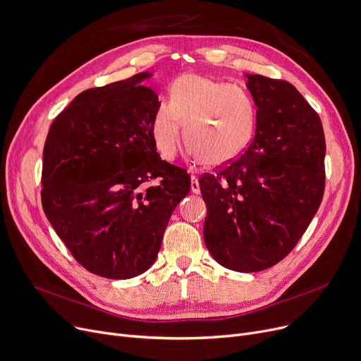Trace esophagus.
Segmentation results:
<instances>
[{"instance_id":"obj_1","label":"esophagus","mask_w":361,"mask_h":361,"mask_svg":"<svg viewBox=\"0 0 361 361\" xmlns=\"http://www.w3.org/2000/svg\"><path fill=\"white\" fill-rule=\"evenodd\" d=\"M190 178H192V192L197 195V193L200 192V187H199V181H197V177H196L195 174H192V177H190Z\"/></svg>"}]
</instances>
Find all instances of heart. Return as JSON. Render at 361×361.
<instances>
[{
  "label": "heart",
  "instance_id": "obj_1",
  "mask_svg": "<svg viewBox=\"0 0 361 361\" xmlns=\"http://www.w3.org/2000/svg\"><path fill=\"white\" fill-rule=\"evenodd\" d=\"M256 121L257 105L245 89L184 74L171 83L169 101L157 106L150 131L161 157L173 161L183 126L190 157L207 166H221L247 149Z\"/></svg>",
  "mask_w": 361,
  "mask_h": 361
}]
</instances>
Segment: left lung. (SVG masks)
Masks as SVG:
<instances>
[{
	"instance_id": "obj_1",
	"label": "left lung",
	"mask_w": 361,
	"mask_h": 361,
	"mask_svg": "<svg viewBox=\"0 0 361 361\" xmlns=\"http://www.w3.org/2000/svg\"><path fill=\"white\" fill-rule=\"evenodd\" d=\"M257 105L244 154L199 180L203 238L237 272L264 271L286 257L316 215L325 190V135L317 112L288 82L245 74Z\"/></svg>"
}]
</instances>
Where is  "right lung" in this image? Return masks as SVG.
<instances>
[{"label": "right lung", "instance_id": "add662e5", "mask_svg": "<svg viewBox=\"0 0 361 361\" xmlns=\"http://www.w3.org/2000/svg\"><path fill=\"white\" fill-rule=\"evenodd\" d=\"M150 75L82 92L44 146V212L73 257L108 279L154 264L171 214L190 192V176L162 161L152 137L159 101L140 85ZM155 178L161 183L146 188Z\"/></svg>", "mask_w": 361, "mask_h": 361}]
</instances>
